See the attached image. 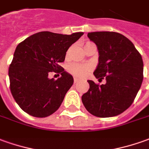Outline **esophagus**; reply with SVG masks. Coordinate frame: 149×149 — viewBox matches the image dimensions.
Here are the masks:
<instances>
[{
  "mask_svg": "<svg viewBox=\"0 0 149 149\" xmlns=\"http://www.w3.org/2000/svg\"><path fill=\"white\" fill-rule=\"evenodd\" d=\"M78 81H79V80H78V79L74 78V83H75V84H77V83L78 82Z\"/></svg>",
  "mask_w": 149,
  "mask_h": 149,
  "instance_id": "1",
  "label": "esophagus"
}]
</instances>
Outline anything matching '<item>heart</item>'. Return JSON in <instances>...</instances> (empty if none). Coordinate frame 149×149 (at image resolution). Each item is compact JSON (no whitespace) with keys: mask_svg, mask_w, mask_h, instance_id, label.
Here are the masks:
<instances>
[{"mask_svg":"<svg viewBox=\"0 0 149 149\" xmlns=\"http://www.w3.org/2000/svg\"><path fill=\"white\" fill-rule=\"evenodd\" d=\"M92 66L91 64H81V63H71L69 64L67 70L68 73L78 79L85 78L92 70Z\"/></svg>","mask_w":149,"mask_h":149,"instance_id":"1","label":"heart"}]
</instances>
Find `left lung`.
<instances>
[{
  "label": "left lung",
  "instance_id": "obj_1",
  "mask_svg": "<svg viewBox=\"0 0 149 149\" xmlns=\"http://www.w3.org/2000/svg\"><path fill=\"white\" fill-rule=\"evenodd\" d=\"M99 50V64L94 72L105 84L87 81L90 89L81 97L88 112L98 117L121 114L134 102L143 78L142 56L125 36L115 32H89Z\"/></svg>",
  "mask_w": 149,
  "mask_h": 149
}]
</instances>
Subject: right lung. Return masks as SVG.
<instances>
[{"label": "right lung", "mask_w": 149, "mask_h": 149, "mask_svg": "<svg viewBox=\"0 0 149 149\" xmlns=\"http://www.w3.org/2000/svg\"><path fill=\"white\" fill-rule=\"evenodd\" d=\"M82 35L83 32L63 35L40 32L17 45L9 68L10 88L25 113L45 117L60 107L73 84V77L58 63L64 61L67 50ZM50 71L61 77L57 80L49 79Z\"/></svg>", "instance_id": "obj_1"}]
</instances>
